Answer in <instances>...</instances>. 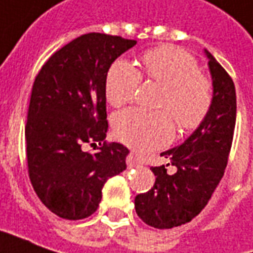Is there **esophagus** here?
Returning <instances> with one entry per match:
<instances>
[{"mask_svg":"<svg viewBox=\"0 0 253 253\" xmlns=\"http://www.w3.org/2000/svg\"><path fill=\"white\" fill-rule=\"evenodd\" d=\"M126 164H128V168H135V166H139L140 165V159L137 158L136 155L133 154H129L128 157H126Z\"/></svg>","mask_w":253,"mask_h":253,"instance_id":"34e87169","label":"esophagus"}]
</instances>
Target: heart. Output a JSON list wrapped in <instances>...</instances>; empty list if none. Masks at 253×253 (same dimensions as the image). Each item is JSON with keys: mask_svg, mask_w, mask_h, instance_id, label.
<instances>
[{"mask_svg": "<svg viewBox=\"0 0 253 253\" xmlns=\"http://www.w3.org/2000/svg\"><path fill=\"white\" fill-rule=\"evenodd\" d=\"M146 76L164 87L158 106L173 116L181 129H195L207 117L212 103V85L199 73L198 62L174 46H161L141 57ZM141 76L126 61H116L106 78V98L120 107L135 98ZM114 133L126 146L139 151L165 146L173 136V123L166 112L128 109L113 121Z\"/></svg>", "mask_w": 253, "mask_h": 253, "instance_id": "b5f03b06", "label": "heart"}]
</instances>
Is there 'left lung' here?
I'll return each mask as SVG.
<instances>
[{
	"label": "left lung",
	"mask_w": 253,
	"mask_h": 253,
	"mask_svg": "<svg viewBox=\"0 0 253 253\" xmlns=\"http://www.w3.org/2000/svg\"><path fill=\"white\" fill-rule=\"evenodd\" d=\"M203 51L212 83L209 114L180 146L161 152V157L170 159L177 168L174 174H168L165 165L151 168L155 174L154 187L135 198L136 214L157 229L181 226L206 207L223 175L232 148L236 88L212 54L206 49Z\"/></svg>",
	"instance_id": "left-lung-1"
}]
</instances>
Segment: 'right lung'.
Instances as JSON below:
<instances>
[{
	"mask_svg": "<svg viewBox=\"0 0 253 253\" xmlns=\"http://www.w3.org/2000/svg\"><path fill=\"white\" fill-rule=\"evenodd\" d=\"M135 44L85 34L51 55L34 82L26 125L28 173L38 198L60 218L92 215L105 182L126 169L129 150L105 141V87L110 65ZM85 144H99L100 151L84 152Z\"/></svg>",
	"mask_w": 253,
	"mask_h": 253,
	"instance_id": "right-lung-1",
	"label": "right lung"
}]
</instances>
